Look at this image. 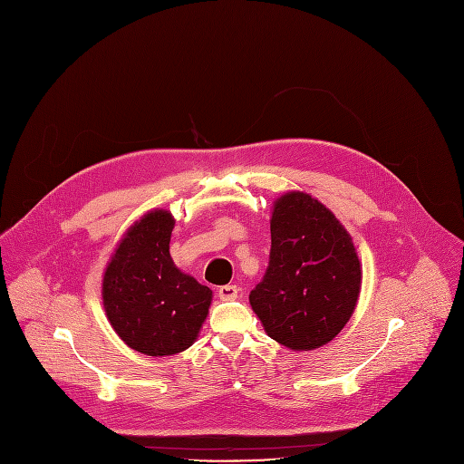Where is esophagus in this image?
<instances>
[{"label":"esophagus","instance_id":"34e87169","mask_svg":"<svg viewBox=\"0 0 464 464\" xmlns=\"http://www.w3.org/2000/svg\"><path fill=\"white\" fill-rule=\"evenodd\" d=\"M239 295V288L234 286V284H227V286L219 288V299L221 301H234Z\"/></svg>","mask_w":464,"mask_h":464}]
</instances>
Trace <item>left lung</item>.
<instances>
[{
    "label": "left lung",
    "mask_w": 464,
    "mask_h": 464,
    "mask_svg": "<svg viewBox=\"0 0 464 464\" xmlns=\"http://www.w3.org/2000/svg\"><path fill=\"white\" fill-rule=\"evenodd\" d=\"M271 255L264 280L248 295L269 338L292 351L334 340L362 288V264L334 213L304 191L273 202Z\"/></svg>",
    "instance_id": "8db88e82"
}]
</instances>
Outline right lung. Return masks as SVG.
I'll return each instance as SVG.
<instances>
[{
  "label": "right lung",
  "mask_w": 464,
  "mask_h": 464,
  "mask_svg": "<svg viewBox=\"0 0 464 464\" xmlns=\"http://www.w3.org/2000/svg\"><path fill=\"white\" fill-rule=\"evenodd\" d=\"M174 223L163 208L140 216L119 241L102 278V303L113 331L128 347L149 356L191 347L213 297L172 262Z\"/></svg>",
  "instance_id": "1"
}]
</instances>
